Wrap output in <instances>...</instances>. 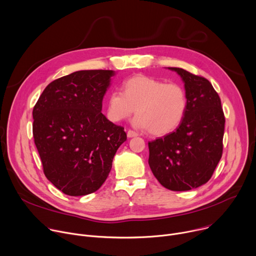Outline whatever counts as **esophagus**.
<instances>
[{
  "label": "esophagus",
  "instance_id": "1",
  "mask_svg": "<svg viewBox=\"0 0 256 256\" xmlns=\"http://www.w3.org/2000/svg\"><path fill=\"white\" fill-rule=\"evenodd\" d=\"M127 136H128L129 138H132V137H136V136H138V134H137L135 131H133V130H128V132H127Z\"/></svg>",
  "mask_w": 256,
  "mask_h": 256
}]
</instances>
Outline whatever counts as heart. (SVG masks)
<instances>
[{"mask_svg": "<svg viewBox=\"0 0 256 256\" xmlns=\"http://www.w3.org/2000/svg\"><path fill=\"white\" fill-rule=\"evenodd\" d=\"M188 108L184 88L144 74H137L123 84V92L114 90L108 100V115L114 122L129 118L136 109L135 126L153 136L174 132L182 122Z\"/></svg>", "mask_w": 256, "mask_h": 256, "instance_id": "obj_1", "label": "heart"}]
</instances>
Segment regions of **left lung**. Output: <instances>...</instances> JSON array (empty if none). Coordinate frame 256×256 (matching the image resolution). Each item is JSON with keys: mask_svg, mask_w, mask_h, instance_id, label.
I'll use <instances>...</instances> for the list:
<instances>
[{"mask_svg": "<svg viewBox=\"0 0 256 256\" xmlns=\"http://www.w3.org/2000/svg\"><path fill=\"white\" fill-rule=\"evenodd\" d=\"M188 108L176 131L148 142V164L158 180L170 190H190L206 184L223 152L225 117L211 82L180 68Z\"/></svg>", "mask_w": 256, "mask_h": 256, "instance_id": "1", "label": "left lung"}]
</instances>
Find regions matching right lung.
Segmentation results:
<instances>
[{
	"label": "right lung",
	"instance_id": "obj_1",
	"mask_svg": "<svg viewBox=\"0 0 256 256\" xmlns=\"http://www.w3.org/2000/svg\"><path fill=\"white\" fill-rule=\"evenodd\" d=\"M114 70H78L50 82L33 109V137L43 172L68 196L98 190L126 141L124 128L102 113Z\"/></svg>",
	"mask_w": 256,
	"mask_h": 256
}]
</instances>
